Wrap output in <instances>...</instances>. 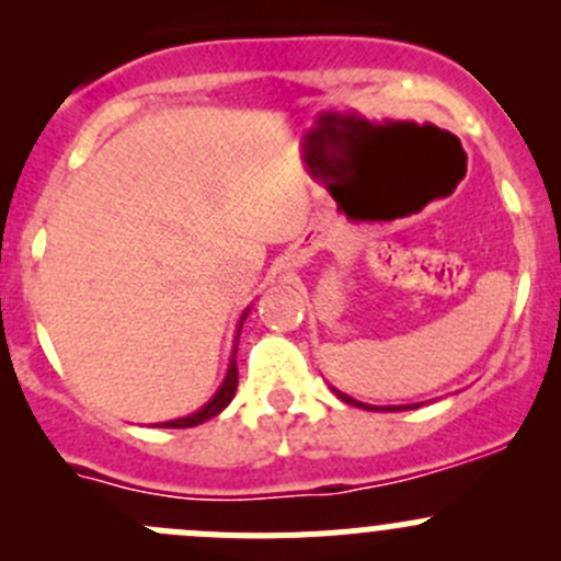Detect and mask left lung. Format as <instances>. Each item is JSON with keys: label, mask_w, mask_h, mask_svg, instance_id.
<instances>
[{"label": "left lung", "mask_w": 561, "mask_h": 561, "mask_svg": "<svg viewBox=\"0 0 561 561\" xmlns=\"http://www.w3.org/2000/svg\"><path fill=\"white\" fill-rule=\"evenodd\" d=\"M333 393L339 396V399L344 401V404H353V407H360V410H369V412H377V410H386V412H393V410H401V407H371V404H364V401H355L353 396H347V393H342V390H336L333 388Z\"/></svg>", "instance_id": "left-lung-1"}]
</instances>
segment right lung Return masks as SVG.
<instances>
[{
  "label": "right lung",
  "mask_w": 561,
  "mask_h": 561,
  "mask_svg": "<svg viewBox=\"0 0 561 561\" xmlns=\"http://www.w3.org/2000/svg\"><path fill=\"white\" fill-rule=\"evenodd\" d=\"M249 309H244V314H241L239 320V331H236V344H233V355H230V364H228V375H225L222 386L217 388V393L211 396V399L206 401V404L201 407L197 412H192V415H184V417H175V421H165V423H157L160 428H190V426H197V423H206L208 417L219 415V412L225 410V407L233 401L236 396V388H239V366H236V350H239V333H241V325H244Z\"/></svg>",
  "instance_id": "right-lung-1"
}]
</instances>
